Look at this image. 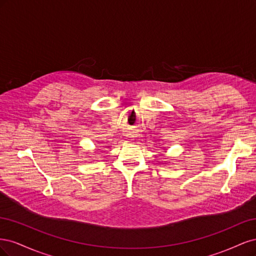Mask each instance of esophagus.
<instances>
[{"label":"esophagus","instance_id":"obj_1","mask_svg":"<svg viewBox=\"0 0 256 256\" xmlns=\"http://www.w3.org/2000/svg\"><path fill=\"white\" fill-rule=\"evenodd\" d=\"M136 132H134V131H130V132H128L127 134H126V136L127 138H136Z\"/></svg>","mask_w":256,"mask_h":256}]
</instances>
